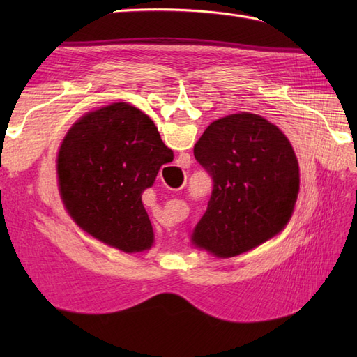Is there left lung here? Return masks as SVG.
I'll return each mask as SVG.
<instances>
[{
  "label": "left lung",
  "mask_w": 357,
  "mask_h": 357,
  "mask_svg": "<svg viewBox=\"0 0 357 357\" xmlns=\"http://www.w3.org/2000/svg\"><path fill=\"white\" fill-rule=\"evenodd\" d=\"M193 153L213 181L195 245L231 257L284 229L298 199L299 165L275 124L255 113L229 115L206 128Z\"/></svg>",
  "instance_id": "1"
}]
</instances>
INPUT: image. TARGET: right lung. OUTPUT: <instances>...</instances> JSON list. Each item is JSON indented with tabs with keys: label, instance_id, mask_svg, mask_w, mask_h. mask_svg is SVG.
I'll return each mask as SVG.
<instances>
[{
	"label": "right lung",
	"instance_id": "add662e5",
	"mask_svg": "<svg viewBox=\"0 0 357 357\" xmlns=\"http://www.w3.org/2000/svg\"><path fill=\"white\" fill-rule=\"evenodd\" d=\"M173 151L141 110L116 102L90 112L66 135L58 153L64 206L82 230L135 253L153 244L141 195Z\"/></svg>",
	"mask_w": 357,
	"mask_h": 357
}]
</instances>
